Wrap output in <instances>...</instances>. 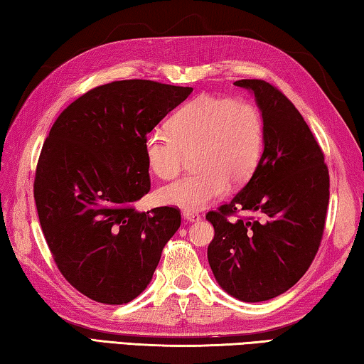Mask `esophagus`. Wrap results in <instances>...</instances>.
<instances>
[{
	"instance_id": "esophagus-1",
	"label": "esophagus",
	"mask_w": 364,
	"mask_h": 364,
	"mask_svg": "<svg viewBox=\"0 0 364 364\" xmlns=\"http://www.w3.org/2000/svg\"><path fill=\"white\" fill-rule=\"evenodd\" d=\"M182 215H183V218L185 220H188V222H200L201 220V215L198 214V212H191V210H183L182 212Z\"/></svg>"
}]
</instances>
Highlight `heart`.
Returning <instances> with one entry per match:
<instances>
[{
  "label": "heart",
  "mask_w": 364,
  "mask_h": 364,
  "mask_svg": "<svg viewBox=\"0 0 364 364\" xmlns=\"http://www.w3.org/2000/svg\"><path fill=\"white\" fill-rule=\"evenodd\" d=\"M171 133L152 129L142 147L149 168L161 179H174L195 155L198 173L160 190L164 204L201 210L222 198L232 185H242L255 173L264 146V120L249 101L200 95L171 119Z\"/></svg>",
  "instance_id": "b5f03b06"
}]
</instances>
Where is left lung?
Listing matches in <instances>:
<instances>
[{"instance_id":"1","label":"left lung","mask_w":364,"mask_h":364,"mask_svg":"<svg viewBox=\"0 0 364 364\" xmlns=\"http://www.w3.org/2000/svg\"><path fill=\"white\" fill-rule=\"evenodd\" d=\"M235 85L255 95L264 120V149L245 187L205 215L215 231L208 259L226 293L259 303L291 289L317 255L330 174L318 142L282 92L259 79ZM237 210L259 217L228 221Z\"/></svg>"}]
</instances>
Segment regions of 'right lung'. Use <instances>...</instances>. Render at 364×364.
Masks as SVG:
<instances>
[{"instance_id": "1", "label": "right lung", "mask_w": 364, "mask_h": 364, "mask_svg": "<svg viewBox=\"0 0 364 364\" xmlns=\"http://www.w3.org/2000/svg\"><path fill=\"white\" fill-rule=\"evenodd\" d=\"M191 87L115 80L58 115L41 150L34 201L47 245L75 290L127 304L146 290L181 226L169 205L138 212L150 190L142 142Z\"/></svg>"}]
</instances>
